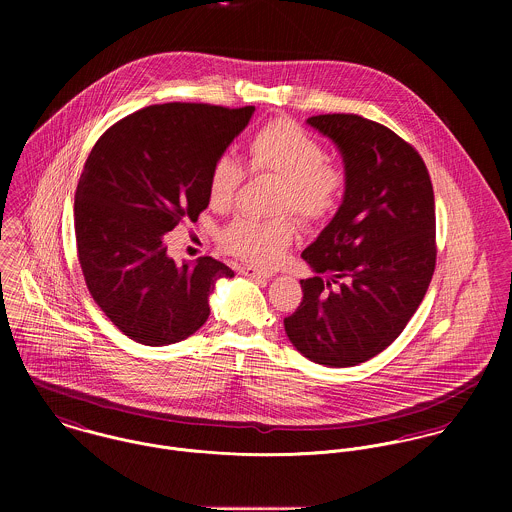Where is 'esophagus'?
Masks as SVG:
<instances>
[{"label":"esophagus","instance_id":"esophagus-1","mask_svg":"<svg viewBox=\"0 0 512 512\" xmlns=\"http://www.w3.org/2000/svg\"><path fill=\"white\" fill-rule=\"evenodd\" d=\"M242 276L252 278V280H270L272 272H264V270H258V268H252V266H244Z\"/></svg>","mask_w":512,"mask_h":512}]
</instances>
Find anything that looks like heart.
<instances>
[{
	"label": "heart",
	"instance_id": "b5f03b06",
	"mask_svg": "<svg viewBox=\"0 0 512 512\" xmlns=\"http://www.w3.org/2000/svg\"><path fill=\"white\" fill-rule=\"evenodd\" d=\"M254 173H272L282 179L276 211H292L307 224L323 222L339 207L345 191V171L327 159L317 138L290 120H272L248 140ZM246 169L230 155H219L209 171L207 195L217 211H226L240 191ZM290 217L254 219L236 217L222 232V246L254 264H274L293 240Z\"/></svg>",
	"mask_w": 512,
	"mask_h": 512
}]
</instances>
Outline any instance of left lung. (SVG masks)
<instances>
[{
	"instance_id": "8db88e82",
	"label": "left lung",
	"mask_w": 512,
	"mask_h": 512,
	"mask_svg": "<svg viewBox=\"0 0 512 512\" xmlns=\"http://www.w3.org/2000/svg\"><path fill=\"white\" fill-rule=\"evenodd\" d=\"M307 124L345 161V195L301 258L313 276L284 319L293 347L317 365L355 366L382 353L420 307L436 268V203L420 153L357 114Z\"/></svg>"
}]
</instances>
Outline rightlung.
<instances>
[{
	"label": "right lung",
	"instance_id": "1",
	"mask_svg": "<svg viewBox=\"0 0 512 512\" xmlns=\"http://www.w3.org/2000/svg\"><path fill=\"white\" fill-rule=\"evenodd\" d=\"M252 114L254 106L155 104L92 147L74 193L78 262L92 299L136 343L191 337L209 319L217 280L234 276L211 256L177 266L163 236L209 207L211 165Z\"/></svg>",
	"mask_w": 512,
	"mask_h": 512
}]
</instances>
